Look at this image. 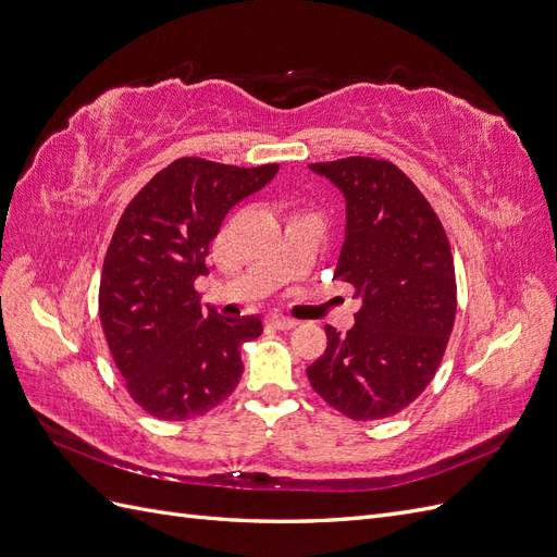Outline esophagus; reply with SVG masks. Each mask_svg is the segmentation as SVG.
Here are the masks:
<instances>
[{"label": "esophagus", "mask_w": 557, "mask_h": 557, "mask_svg": "<svg viewBox=\"0 0 557 557\" xmlns=\"http://www.w3.org/2000/svg\"><path fill=\"white\" fill-rule=\"evenodd\" d=\"M269 325H274L276 330H293L297 325V320L288 315H269Z\"/></svg>", "instance_id": "obj_1"}]
</instances>
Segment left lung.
<instances>
[{
  "label": "left lung",
  "mask_w": 557,
  "mask_h": 557,
  "mask_svg": "<svg viewBox=\"0 0 557 557\" xmlns=\"http://www.w3.org/2000/svg\"><path fill=\"white\" fill-rule=\"evenodd\" d=\"M346 197V239L334 278L362 299L346 334L325 325L327 348L309 369L313 391L350 420L407 409L440 369L458 285L446 230L425 195L391 160L309 164Z\"/></svg>",
  "instance_id": "left-lung-1"
}]
</instances>
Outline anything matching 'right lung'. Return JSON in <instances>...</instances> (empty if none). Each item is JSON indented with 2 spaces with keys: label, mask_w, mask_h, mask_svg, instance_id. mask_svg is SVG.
<instances>
[{
  "label": "right lung",
  "mask_w": 557,
  "mask_h": 557,
  "mask_svg": "<svg viewBox=\"0 0 557 557\" xmlns=\"http://www.w3.org/2000/svg\"><path fill=\"white\" fill-rule=\"evenodd\" d=\"M278 164L234 166L178 158L125 207L104 256L99 320L129 397L160 420H190L237 387L242 344L260 318L201 309L195 278L227 211L260 190Z\"/></svg>",
  "instance_id": "right-lung-1"
}]
</instances>
